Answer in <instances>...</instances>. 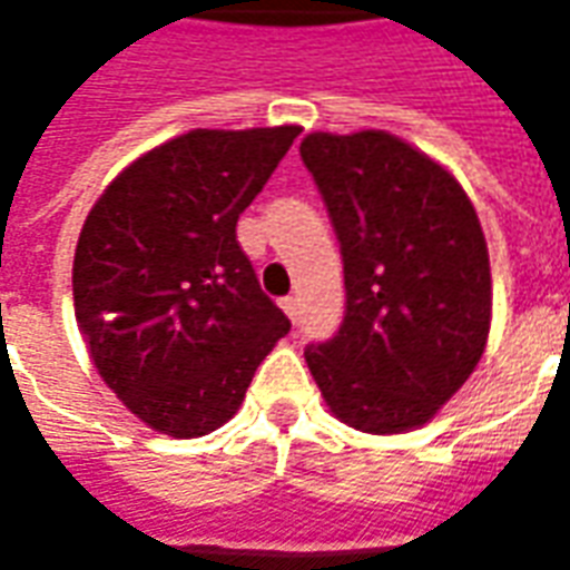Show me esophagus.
Returning a JSON list of instances; mask_svg holds the SVG:
<instances>
[{"instance_id": "obj_1", "label": "esophagus", "mask_w": 570, "mask_h": 570, "mask_svg": "<svg viewBox=\"0 0 570 570\" xmlns=\"http://www.w3.org/2000/svg\"><path fill=\"white\" fill-rule=\"evenodd\" d=\"M281 308L286 311V317H289V321H296V317H298V298L296 296H284V298H281Z\"/></svg>"}]
</instances>
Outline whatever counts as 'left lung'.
Segmentation results:
<instances>
[{"label": "left lung", "instance_id": "left-lung-1", "mask_svg": "<svg viewBox=\"0 0 570 570\" xmlns=\"http://www.w3.org/2000/svg\"><path fill=\"white\" fill-rule=\"evenodd\" d=\"M298 155L345 265V317L305 360L338 419L419 428L466 382L491 321L489 249L449 170L382 130L308 134Z\"/></svg>", "mask_w": 570, "mask_h": 570}]
</instances>
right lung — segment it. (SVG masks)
Returning <instances> with one entry per match:
<instances>
[{
  "instance_id": "obj_1",
  "label": "right lung",
  "mask_w": 570,
  "mask_h": 570,
  "mask_svg": "<svg viewBox=\"0 0 570 570\" xmlns=\"http://www.w3.org/2000/svg\"><path fill=\"white\" fill-rule=\"evenodd\" d=\"M298 134H183L118 174L85 219L76 317L97 372L149 428L188 440L225 424L289 333L235 228Z\"/></svg>"
}]
</instances>
